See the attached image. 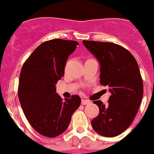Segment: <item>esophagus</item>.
<instances>
[{"label": "esophagus", "mask_w": 154, "mask_h": 154, "mask_svg": "<svg viewBox=\"0 0 154 154\" xmlns=\"http://www.w3.org/2000/svg\"><path fill=\"white\" fill-rule=\"evenodd\" d=\"M89 103H90V101H88V100H85V99H82V105H88V104H89Z\"/></svg>", "instance_id": "obj_1"}]
</instances>
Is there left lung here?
Wrapping results in <instances>:
<instances>
[{"label":"left lung","instance_id":"1","mask_svg":"<svg viewBox=\"0 0 154 154\" xmlns=\"http://www.w3.org/2000/svg\"><path fill=\"white\" fill-rule=\"evenodd\" d=\"M83 44L98 60L100 83L109 87L107 105L94 101L99 114L91 121L93 129L103 137H112L126 130L137 113L143 97V81L132 53L111 42L83 41Z\"/></svg>","mask_w":154,"mask_h":154}]
</instances>
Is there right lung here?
<instances>
[{
	"mask_svg": "<svg viewBox=\"0 0 154 154\" xmlns=\"http://www.w3.org/2000/svg\"><path fill=\"white\" fill-rule=\"evenodd\" d=\"M78 44L62 39L45 42L22 66L18 85L19 101L28 122L43 136L55 137L65 132L72 113L80 106L79 96L72 95L63 101L55 87L64 76L69 56Z\"/></svg>",
	"mask_w": 154,
	"mask_h": 154,
	"instance_id": "obj_1",
	"label": "right lung"
}]
</instances>
